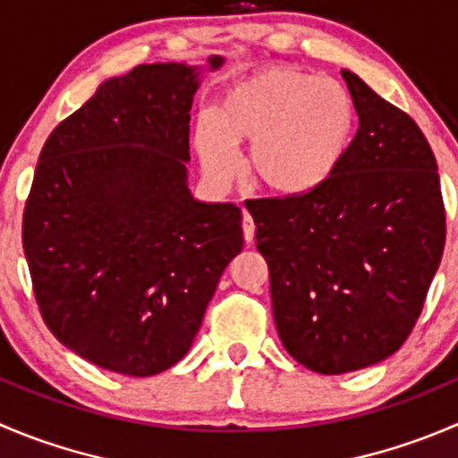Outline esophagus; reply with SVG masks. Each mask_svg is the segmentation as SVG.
Segmentation results:
<instances>
[{
  "label": "esophagus",
  "instance_id": "obj_1",
  "mask_svg": "<svg viewBox=\"0 0 458 458\" xmlns=\"http://www.w3.org/2000/svg\"><path fill=\"white\" fill-rule=\"evenodd\" d=\"M242 228H243V239H246V242L250 243L252 237H255V221H252V216L248 215V212H243Z\"/></svg>",
  "mask_w": 458,
  "mask_h": 458
}]
</instances>
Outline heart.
I'll use <instances>...</instances> for the list:
<instances>
[{
	"label": "heart",
	"mask_w": 458,
	"mask_h": 458,
	"mask_svg": "<svg viewBox=\"0 0 458 458\" xmlns=\"http://www.w3.org/2000/svg\"><path fill=\"white\" fill-rule=\"evenodd\" d=\"M358 114L337 80L293 66H268L230 84L216 123H197L194 143L216 183L234 174V145H250L246 172L277 197H306L322 188L347 158Z\"/></svg>",
	"instance_id": "heart-1"
}]
</instances>
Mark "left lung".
Wrapping results in <instances>:
<instances>
[{"mask_svg": "<svg viewBox=\"0 0 458 458\" xmlns=\"http://www.w3.org/2000/svg\"><path fill=\"white\" fill-rule=\"evenodd\" d=\"M358 114L340 170L306 197L252 199L284 349L324 376L403 347L445 246L437 158L405 111L342 71Z\"/></svg>", "mask_w": 458, "mask_h": 458, "instance_id": "left-lung-1", "label": "left lung"}]
</instances>
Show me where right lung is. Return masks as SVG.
Here are the masks:
<instances>
[{
    "label": "right lung",
    "instance_id": "add662e5",
    "mask_svg": "<svg viewBox=\"0 0 458 458\" xmlns=\"http://www.w3.org/2000/svg\"><path fill=\"white\" fill-rule=\"evenodd\" d=\"M197 89V66L176 62L105 80L35 167L21 243L39 313L106 371L143 378L176 365L243 248L242 210L188 188Z\"/></svg>",
    "mask_w": 458,
    "mask_h": 458
}]
</instances>
